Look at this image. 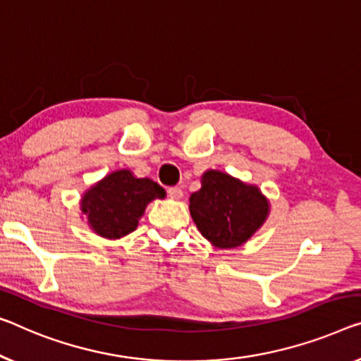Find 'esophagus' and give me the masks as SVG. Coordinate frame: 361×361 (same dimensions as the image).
Returning <instances> with one entry per match:
<instances>
[{
    "label": "esophagus",
    "mask_w": 361,
    "mask_h": 361,
    "mask_svg": "<svg viewBox=\"0 0 361 361\" xmlns=\"http://www.w3.org/2000/svg\"><path fill=\"white\" fill-rule=\"evenodd\" d=\"M166 192H169V196H170L171 199H180V197L183 196L181 188H178V186H171V188H169V190H166Z\"/></svg>",
    "instance_id": "esophagus-1"
}]
</instances>
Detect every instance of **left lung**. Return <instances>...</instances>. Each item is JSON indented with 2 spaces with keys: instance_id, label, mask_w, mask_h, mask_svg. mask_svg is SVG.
Segmentation results:
<instances>
[{
  "instance_id": "8db88e82",
  "label": "left lung",
  "mask_w": 361,
  "mask_h": 361,
  "mask_svg": "<svg viewBox=\"0 0 361 361\" xmlns=\"http://www.w3.org/2000/svg\"><path fill=\"white\" fill-rule=\"evenodd\" d=\"M201 183V190L190 197V212L199 232L214 246H241L264 224L269 201L257 186L219 170H207Z\"/></svg>"
}]
</instances>
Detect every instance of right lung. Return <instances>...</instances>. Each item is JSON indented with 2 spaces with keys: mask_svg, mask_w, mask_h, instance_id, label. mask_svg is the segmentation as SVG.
I'll return each mask as SVG.
<instances>
[{
  "mask_svg": "<svg viewBox=\"0 0 361 361\" xmlns=\"http://www.w3.org/2000/svg\"><path fill=\"white\" fill-rule=\"evenodd\" d=\"M164 197L165 190L159 183L116 170L84 192L80 211L97 235L118 240L136 230L150 201Z\"/></svg>",
  "mask_w": 361,
  "mask_h": 361,
  "instance_id": "obj_1",
  "label": "right lung"
}]
</instances>
